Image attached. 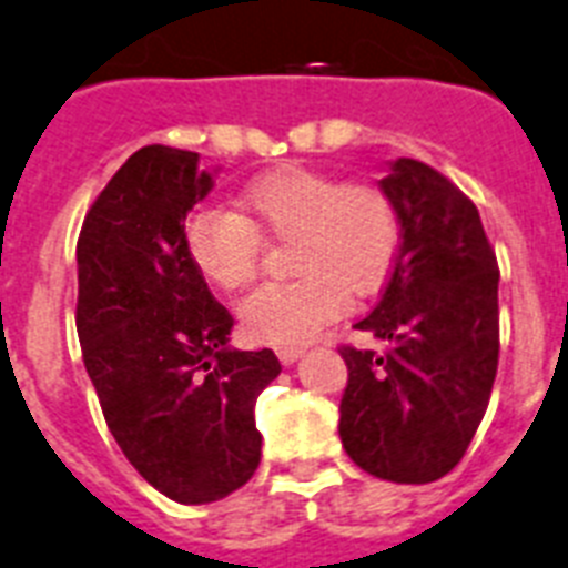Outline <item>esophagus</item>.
<instances>
[{
	"label": "esophagus",
	"mask_w": 568,
	"mask_h": 568,
	"mask_svg": "<svg viewBox=\"0 0 568 568\" xmlns=\"http://www.w3.org/2000/svg\"><path fill=\"white\" fill-rule=\"evenodd\" d=\"M303 353H306L303 347H280L276 349V358H280L283 364H294L300 356H303Z\"/></svg>",
	"instance_id": "obj_1"
}]
</instances>
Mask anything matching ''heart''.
Segmentation results:
<instances>
[{
  "instance_id": "obj_1",
  "label": "heart",
  "mask_w": 568,
  "mask_h": 568,
  "mask_svg": "<svg viewBox=\"0 0 568 568\" xmlns=\"http://www.w3.org/2000/svg\"><path fill=\"white\" fill-rule=\"evenodd\" d=\"M260 239H292L294 283L253 288L239 303L242 332L256 344L294 347L335 321L344 297H367L399 253V215L379 186L280 165L244 189L236 212L201 206L183 224L189 260L206 283L236 292L260 265Z\"/></svg>"
}]
</instances>
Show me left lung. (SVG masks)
Instances as JSON below:
<instances>
[{
	"label": "left lung",
	"instance_id": "obj_1",
	"mask_svg": "<svg viewBox=\"0 0 568 568\" xmlns=\"http://www.w3.org/2000/svg\"><path fill=\"white\" fill-rule=\"evenodd\" d=\"M399 215L388 285L356 329L382 349L341 347V444L356 467L428 484L458 467L499 367V265L476 204L432 165L399 156L379 180Z\"/></svg>",
	"mask_w": 568,
	"mask_h": 568
}]
</instances>
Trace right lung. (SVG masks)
I'll use <instances>...</instances> for the list:
<instances>
[{"instance_id":"1","label":"right lung","mask_w":568,"mask_h":568,"mask_svg":"<svg viewBox=\"0 0 568 568\" xmlns=\"http://www.w3.org/2000/svg\"><path fill=\"white\" fill-rule=\"evenodd\" d=\"M212 189L195 151L145 145L90 206L78 236L75 324L110 435L151 487L206 505L260 467L256 396L271 349L227 347L233 317L189 260L183 221Z\"/></svg>"}]
</instances>
